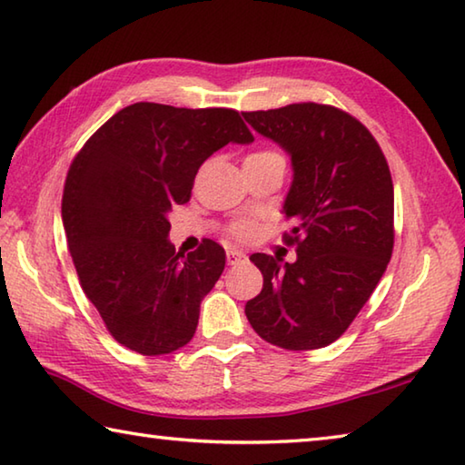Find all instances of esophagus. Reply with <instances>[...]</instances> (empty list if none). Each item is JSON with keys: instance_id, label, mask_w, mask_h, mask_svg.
<instances>
[{"instance_id": "esophagus-1", "label": "esophagus", "mask_w": 465, "mask_h": 465, "mask_svg": "<svg viewBox=\"0 0 465 465\" xmlns=\"http://www.w3.org/2000/svg\"><path fill=\"white\" fill-rule=\"evenodd\" d=\"M247 259V255L242 253V251H239V249H228L226 251V262H228V265H237V263H241V262H245Z\"/></svg>"}]
</instances>
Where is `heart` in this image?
I'll list each match as a JSON object with an SVG mask.
<instances>
[{
	"instance_id": "b5f03b06",
	"label": "heart",
	"mask_w": 465,
	"mask_h": 465,
	"mask_svg": "<svg viewBox=\"0 0 465 465\" xmlns=\"http://www.w3.org/2000/svg\"><path fill=\"white\" fill-rule=\"evenodd\" d=\"M272 157H282V154L275 153V151H255V153L247 154L245 163L272 159ZM257 226L259 224H257L255 218H239V220H234L231 226H228V232H231V237L237 239V241H249L257 234Z\"/></svg>"
}]
</instances>
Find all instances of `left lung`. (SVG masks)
I'll return each instance as SVG.
<instances>
[{
	"instance_id": "1",
	"label": "left lung",
	"mask_w": 465,
	"mask_h": 465,
	"mask_svg": "<svg viewBox=\"0 0 465 465\" xmlns=\"http://www.w3.org/2000/svg\"><path fill=\"white\" fill-rule=\"evenodd\" d=\"M259 134L286 149L294 182L283 234L294 263L255 253L262 294L245 314L267 343L290 351L331 345L349 329L384 275L394 249V185L371 133L327 104L242 112Z\"/></svg>"
}]
</instances>
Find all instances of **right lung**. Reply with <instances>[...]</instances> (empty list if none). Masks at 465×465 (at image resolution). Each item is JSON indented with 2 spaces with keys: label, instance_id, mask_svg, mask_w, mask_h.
<instances>
[{
  "label": "right lung",
  "instance_id": "1",
  "mask_svg": "<svg viewBox=\"0 0 465 465\" xmlns=\"http://www.w3.org/2000/svg\"><path fill=\"white\" fill-rule=\"evenodd\" d=\"M228 143H253L237 110L138 102L71 161L61 214L73 265L110 335L136 353L190 343L224 270V249L212 239L175 253L167 216L190 202L200 165Z\"/></svg>",
  "mask_w": 465,
  "mask_h": 465
}]
</instances>
